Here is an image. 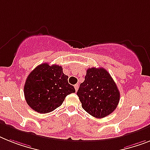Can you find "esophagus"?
<instances>
[{
    "label": "esophagus",
    "mask_w": 150,
    "mask_h": 150,
    "mask_svg": "<svg viewBox=\"0 0 150 150\" xmlns=\"http://www.w3.org/2000/svg\"><path fill=\"white\" fill-rule=\"evenodd\" d=\"M74 88H75V90H76V91H77L78 88H79V85H78V84H75V85H74Z\"/></svg>",
    "instance_id": "34e87169"
}]
</instances>
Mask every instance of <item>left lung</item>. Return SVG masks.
Wrapping results in <instances>:
<instances>
[{"label": "left lung", "instance_id": "left-lung-1", "mask_svg": "<svg viewBox=\"0 0 150 150\" xmlns=\"http://www.w3.org/2000/svg\"><path fill=\"white\" fill-rule=\"evenodd\" d=\"M82 107L93 117L103 118L116 110L120 91L116 83L104 68H89L85 80L76 93Z\"/></svg>", "mask_w": 150, "mask_h": 150}]
</instances>
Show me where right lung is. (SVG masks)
<instances>
[{"mask_svg": "<svg viewBox=\"0 0 150 150\" xmlns=\"http://www.w3.org/2000/svg\"><path fill=\"white\" fill-rule=\"evenodd\" d=\"M23 93L28 106L40 113H47L61 106L67 95L75 93L68 76L59 65L40 64L26 80Z\"/></svg>", "mask_w": 150, "mask_h": 150, "instance_id": "1", "label": "right lung"}]
</instances>
